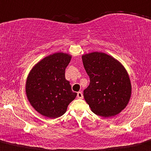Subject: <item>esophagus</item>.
I'll list each match as a JSON object with an SVG mask.
<instances>
[{
	"label": "esophagus",
	"instance_id": "obj_1",
	"mask_svg": "<svg viewBox=\"0 0 151 151\" xmlns=\"http://www.w3.org/2000/svg\"><path fill=\"white\" fill-rule=\"evenodd\" d=\"M77 95V98H83V94H82V92H78Z\"/></svg>",
	"mask_w": 151,
	"mask_h": 151
}]
</instances>
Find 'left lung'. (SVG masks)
<instances>
[{"mask_svg":"<svg viewBox=\"0 0 151 151\" xmlns=\"http://www.w3.org/2000/svg\"><path fill=\"white\" fill-rule=\"evenodd\" d=\"M82 62L90 78L84 98L96 115L115 116L127 105L131 83L124 66L113 57L94 52L82 55Z\"/></svg>","mask_w":151,"mask_h":151,"instance_id":"1","label":"left lung"}]
</instances>
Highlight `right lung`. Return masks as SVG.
Instances as JSON below:
<instances>
[{"label":"right lung","mask_w":151,"mask_h":151,"mask_svg":"<svg viewBox=\"0 0 151 151\" xmlns=\"http://www.w3.org/2000/svg\"><path fill=\"white\" fill-rule=\"evenodd\" d=\"M71 55L57 53L34 66L27 77L26 93L35 109L48 118H57L66 112L68 105L77 96L65 79V69Z\"/></svg>","instance_id":"1"}]
</instances>
